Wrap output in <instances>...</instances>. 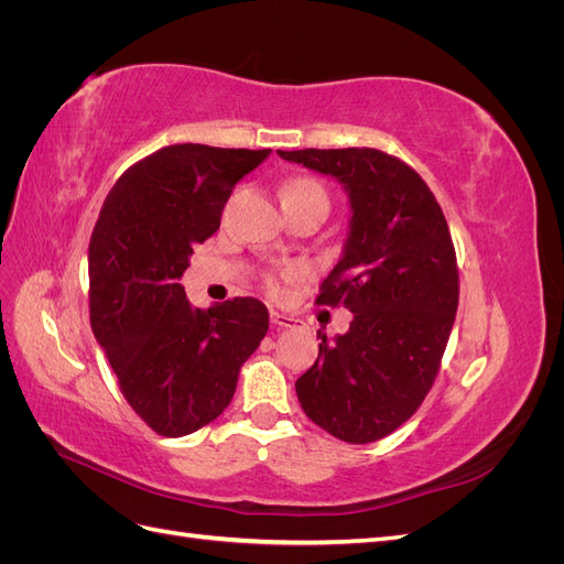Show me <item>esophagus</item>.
Masks as SVG:
<instances>
[{"instance_id":"34e87169","label":"esophagus","mask_w":564,"mask_h":564,"mask_svg":"<svg viewBox=\"0 0 564 564\" xmlns=\"http://www.w3.org/2000/svg\"><path fill=\"white\" fill-rule=\"evenodd\" d=\"M270 319H272V324H275V327H280V329L301 327V319H299V317L280 313V311H270Z\"/></svg>"}]
</instances>
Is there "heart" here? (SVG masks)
<instances>
[{
    "mask_svg": "<svg viewBox=\"0 0 564 564\" xmlns=\"http://www.w3.org/2000/svg\"><path fill=\"white\" fill-rule=\"evenodd\" d=\"M282 202L286 199H299V197H319V199H327V193H324V187L313 181V178H294V181H286L282 185ZM289 278V275H286ZM272 286H278V282H272Z\"/></svg>",
    "mask_w": 564,
    "mask_h": 564,
    "instance_id": "b5f03b06",
    "label": "heart"
}]
</instances>
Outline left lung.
<instances>
[{
	"mask_svg": "<svg viewBox=\"0 0 564 564\" xmlns=\"http://www.w3.org/2000/svg\"><path fill=\"white\" fill-rule=\"evenodd\" d=\"M278 155L336 178L348 195V237L317 303L344 305L352 322L332 340L319 332L296 395L319 429L367 445L400 429L437 377L458 305L447 220L414 169L381 150Z\"/></svg>",
	"mask_w": 564,
	"mask_h": 564,
	"instance_id": "8db88e82",
	"label": "left lung"
}]
</instances>
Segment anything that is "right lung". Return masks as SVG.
<instances>
[{"label":"right lung","mask_w":564,"mask_h":564,"mask_svg":"<svg viewBox=\"0 0 564 564\" xmlns=\"http://www.w3.org/2000/svg\"><path fill=\"white\" fill-rule=\"evenodd\" d=\"M270 150L169 145L112 185L89 245L91 329L122 395L152 431L183 437L230 404L268 332V308L232 299L193 308L181 278L220 226L237 181Z\"/></svg>","instance_id":"obj_1"}]
</instances>
